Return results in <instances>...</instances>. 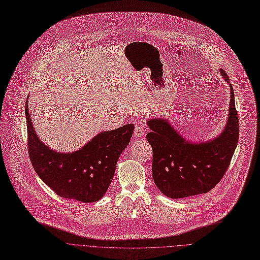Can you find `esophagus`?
<instances>
[{
	"instance_id": "1",
	"label": "esophagus",
	"mask_w": 260,
	"mask_h": 260,
	"mask_svg": "<svg viewBox=\"0 0 260 260\" xmlns=\"http://www.w3.org/2000/svg\"><path fill=\"white\" fill-rule=\"evenodd\" d=\"M144 130H145V127L143 125H137L134 129V135L136 137H142L145 134Z\"/></svg>"
}]
</instances>
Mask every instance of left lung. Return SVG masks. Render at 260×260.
Here are the masks:
<instances>
[{
    "label": "left lung",
    "mask_w": 260,
    "mask_h": 260,
    "mask_svg": "<svg viewBox=\"0 0 260 260\" xmlns=\"http://www.w3.org/2000/svg\"><path fill=\"white\" fill-rule=\"evenodd\" d=\"M230 85L229 117L220 134L206 141H190L166 118L146 121L151 132L146 139L152 147V178L166 197L182 199L212 189L230 166L239 140V118L235 94L228 75L219 71Z\"/></svg>",
    "instance_id": "obj_1"
}]
</instances>
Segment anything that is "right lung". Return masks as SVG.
<instances>
[{"label": "right lung", "mask_w": 260, "mask_h": 260, "mask_svg": "<svg viewBox=\"0 0 260 260\" xmlns=\"http://www.w3.org/2000/svg\"><path fill=\"white\" fill-rule=\"evenodd\" d=\"M25 102L27 142L31 165L40 178L64 199L92 203L107 192L123 150L132 137L134 125L127 124L94 136L80 149L61 152L38 136Z\"/></svg>", "instance_id": "obj_1"}]
</instances>
